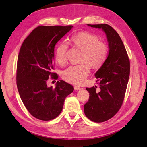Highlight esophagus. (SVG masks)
<instances>
[{"mask_svg": "<svg viewBox=\"0 0 147 147\" xmlns=\"http://www.w3.org/2000/svg\"><path fill=\"white\" fill-rule=\"evenodd\" d=\"M82 88L81 87H80V86H74V90H75V91H78V90H82Z\"/></svg>", "mask_w": 147, "mask_h": 147, "instance_id": "esophagus-1", "label": "esophagus"}]
</instances>
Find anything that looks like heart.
<instances>
[{
    "mask_svg": "<svg viewBox=\"0 0 147 147\" xmlns=\"http://www.w3.org/2000/svg\"><path fill=\"white\" fill-rule=\"evenodd\" d=\"M98 40L96 35L86 32L78 33L70 38V43L82 51V63L70 65L63 71L61 76L65 81L74 84H82L90 72V65L96 69L103 64L107 55V48L105 43ZM67 48V45L64 43L57 47L55 57L58 64L65 63Z\"/></svg>",
    "mask_w": 147,
    "mask_h": 147,
    "instance_id": "1",
    "label": "heart"
}]
</instances>
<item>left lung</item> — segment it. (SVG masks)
<instances>
[{"instance_id":"1","label":"left lung","mask_w":147,"mask_h":147,"mask_svg":"<svg viewBox=\"0 0 147 147\" xmlns=\"http://www.w3.org/2000/svg\"><path fill=\"white\" fill-rule=\"evenodd\" d=\"M102 29L108 42L109 54L103 64L95 74L97 86L86 88L90 98L84 105L86 117L96 123L112 118L121 107L130 74V63L125 47L119 35L107 24H87Z\"/></svg>"}]
</instances>
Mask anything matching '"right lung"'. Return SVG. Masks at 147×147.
Wrapping results in <instances>:
<instances>
[{
  "instance_id": "1",
  "label": "right lung",
  "mask_w": 147,
  "mask_h": 147,
  "mask_svg": "<svg viewBox=\"0 0 147 147\" xmlns=\"http://www.w3.org/2000/svg\"><path fill=\"white\" fill-rule=\"evenodd\" d=\"M72 28L38 26L21 47L16 69L18 90L26 108L38 119L49 121L56 118L66 97L74 91V87L63 80L57 81L55 88L47 84L49 78H58L52 72L55 46Z\"/></svg>"
}]
</instances>
